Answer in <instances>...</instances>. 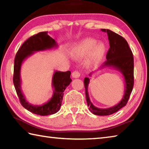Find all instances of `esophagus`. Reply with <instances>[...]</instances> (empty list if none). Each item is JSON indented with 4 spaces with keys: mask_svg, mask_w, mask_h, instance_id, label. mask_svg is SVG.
Returning a JSON list of instances; mask_svg holds the SVG:
<instances>
[{
    "mask_svg": "<svg viewBox=\"0 0 149 149\" xmlns=\"http://www.w3.org/2000/svg\"><path fill=\"white\" fill-rule=\"evenodd\" d=\"M72 75V77L78 78L80 77V73L78 71H74V72H73Z\"/></svg>",
    "mask_w": 149,
    "mask_h": 149,
    "instance_id": "34e87169",
    "label": "esophagus"
}]
</instances>
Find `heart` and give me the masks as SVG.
Returning a JSON list of instances; mask_svg holds the SVG:
<instances>
[{"label": "heart", "instance_id": "1", "mask_svg": "<svg viewBox=\"0 0 149 149\" xmlns=\"http://www.w3.org/2000/svg\"><path fill=\"white\" fill-rule=\"evenodd\" d=\"M105 45L102 42H97L92 38L84 39L75 44L72 48L71 55L75 58L80 59L88 55L86 64L96 66L100 63L105 53Z\"/></svg>", "mask_w": 149, "mask_h": 149}]
</instances>
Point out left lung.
<instances>
[{
  "instance_id": "obj_1",
  "label": "left lung",
  "mask_w": 149,
  "mask_h": 149,
  "mask_svg": "<svg viewBox=\"0 0 149 149\" xmlns=\"http://www.w3.org/2000/svg\"><path fill=\"white\" fill-rule=\"evenodd\" d=\"M103 32L107 33L110 47L106 55L107 61L101 66L102 70L104 68L112 67L120 71L123 75L125 81V89L123 99L118 104L107 109H100L92 104L88 93V85L90 81L88 77L84 79V86L85 88L86 102L91 112L94 115L105 116L109 115L118 111L126 105L134 86V56L126 40L120 35L110 31L109 29H101ZM94 72L91 73L89 76H92Z\"/></svg>"
}]
</instances>
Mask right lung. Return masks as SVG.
I'll return each mask as SVG.
<instances>
[{
    "instance_id": "1",
    "label": "right lung",
    "mask_w": 149,
    "mask_h": 149,
    "mask_svg": "<svg viewBox=\"0 0 149 149\" xmlns=\"http://www.w3.org/2000/svg\"><path fill=\"white\" fill-rule=\"evenodd\" d=\"M57 47L55 40L47 34V32H41L30 37L19 49L14 59L13 82L16 93L21 105L29 111L34 114L46 116L58 112L62 104L64 91L72 82L71 72L55 71L53 74L52 86L54 88L53 96L49 100L40 105H34L26 100L21 89V67L23 62L34 52L50 49Z\"/></svg>"
}]
</instances>
